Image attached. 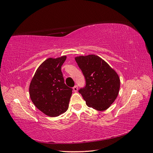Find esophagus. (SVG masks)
Instances as JSON below:
<instances>
[{"label": "esophagus", "mask_w": 153, "mask_h": 153, "mask_svg": "<svg viewBox=\"0 0 153 153\" xmlns=\"http://www.w3.org/2000/svg\"><path fill=\"white\" fill-rule=\"evenodd\" d=\"M77 90H78V87H77V85L74 86L73 87V90H74V91H75V92H76V91H77Z\"/></svg>", "instance_id": "1"}]
</instances>
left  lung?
Returning a JSON list of instances; mask_svg holds the SVG:
<instances>
[{
    "label": "left lung",
    "instance_id": "1",
    "mask_svg": "<svg viewBox=\"0 0 153 153\" xmlns=\"http://www.w3.org/2000/svg\"><path fill=\"white\" fill-rule=\"evenodd\" d=\"M86 80L79 92L86 105L98 111L106 110L115 101L120 89V78L105 61L90 54L75 58Z\"/></svg>",
    "mask_w": 153,
    "mask_h": 153
}]
</instances>
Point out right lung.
Wrapping results in <instances>:
<instances>
[{
  "instance_id": "1",
  "label": "right lung",
  "mask_w": 153,
  "mask_h": 153,
  "mask_svg": "<svg viewBox=\"0 0 153 153\" xmlns=\"http://www.w3.org/2000/svg\"><path fill=\"white\" fill-rule=\"evenodd\" d=\"M67 56L49 58L38 68L29 85V95L39 110L49 117H57L68 108L72 89L64 82L62 66Z\"/></svg>"
}]
</instances>
